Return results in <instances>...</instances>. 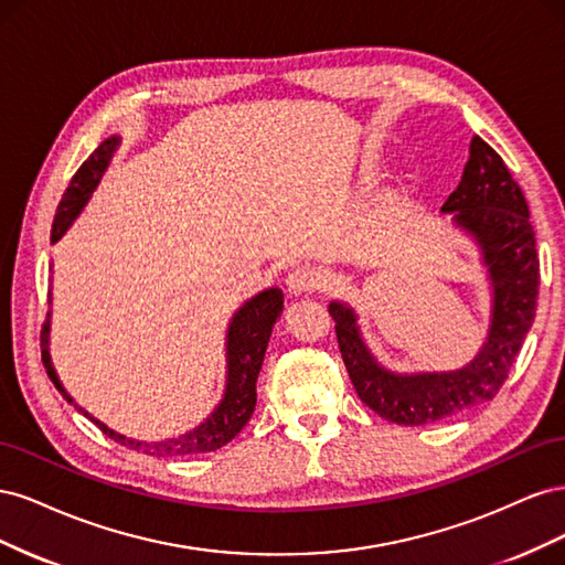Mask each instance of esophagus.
Returning a JSON list of instances; mask_svg holds the SVG:
<instances>
[{
  "instance_id": "esophagus-1",
  "label": "esophagus",
  "mask_w": 565,
  "mask_h": 565,
  "mask_svg": "<svg viewBox=\"0 0 565 565\" xmlns=\"http://www.w3.org/2000/svg\"><path fill=\"white\" fill-rule=\"evenodd\" d=\"M320 285H322V273L313 266H299L287 276L289 292L295 295L316 292V289H320Z\"/></svg>"
}]
</instances>
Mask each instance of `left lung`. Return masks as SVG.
<instances>
[{
  "mask_svg": "<svg viewBox=\"0 0 565 565\" xmlns=\"http://www.w3.org/2000/svg\"><path fill=\"white\" fill-rule=\"evenodd\" d=\"M443 212H452L455 224L476 237L492 280L488 341L467 367L393 374L363 344L349 306L330 303L339 351L358 398L380 417L405 426L448 419L498 396L537 311L540 259L527 202L504 160L481 136L471 139L461 181Z\"/></svg>",
  "mask_w": 565,
  "mask_h": 565,
  "instance_id": "obj_1",
  "label": "left lung"
}]
</instances>
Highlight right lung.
I'll return each mask as SVG.
<instances>
[{
	"label": "right lung",
	"instance_id": "right-lung-1",
	"mask_svg": "<svg viewBox=\"0 0 565 565\" xmlns=\"http://www.w3.org/2000/svg\"><path fill=\"white\" fill-rule=\"evenodd\" d=\"M119 139L113 136V139L100 143L92 156L82 162V167L71 179V185L65 188L63 200L56 210L54 218V228H51V243L61 241V235L67 231V226L73 224V218L79 214V210L87 204L92 191L96 188L100 174L106 172V167L113 158V150L117 148ZM282 311V292L276 287L266 289V292L256 295L249 299L241 311L235 313L231 328H228V384L224 401L218 403V407L207 417V422H202L198 429L188 431L179 438H169L160 443H141V440H131L122 434H117L108 429L106 424H100L94 419L89 413H84L82 407L75 405V401L67 396L65 388L61 386L54 367H51V358L46 351V332H49V322H44L42 328V361L46 367V374L54 382V386L63 393V398L67 403H73L77 409H82L84 417H89L100 431L117 440L119 446H129L131 450H143L146 455L152 457H185V455H202V452H214L218 448H224L226 443H231L237 434L243 431V426L249 422L254 405H256V380H259V370L264 363V353L268 347V337L273 330V322Z\"/></svg>",
	"mask_w": 565,
	"mask_h": 565
}]
</instances>
